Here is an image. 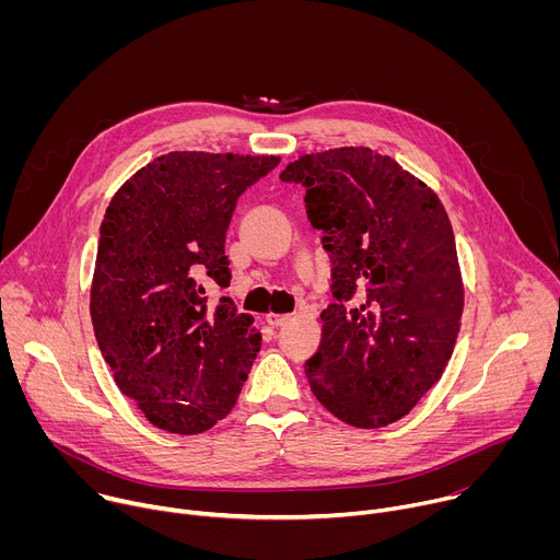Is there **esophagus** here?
Listing matches in <instances>:
<instances>
[{"label":"esophagus","mask_w":560,"mask_h":560,"mask_svg":"<svg viewBox=\"0 0 560 560\" xmlns=\"http://www.w3.org/2000/svg\"><path fill=\"white\" fill-rule=\"evenodd\" d=\"M290 318V314H266V324L270 326V328H279V326H283L285 322Z\"/></svg>","instance_id":"esophagus-1"}]
</instances>
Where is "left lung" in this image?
I'll return each instance as SVG.
<instances>
[{"label": "left lung", "instance_id": "8db88e82", "mask_svg": "<svg viewBox=\"0 0 560 560\" xmlns=\"http://www.w3.org/2000/svg\"><path fill=\"white\" fill-rule=\"evenodd\" d=\"M305 188L332 264L322 346L305 361L326 410L354 428L406 417L441 378L463 314L450 219L439 197L370 148L305 154L279 175Z\"/></svg>", "mask_w": 560, "mask_h": 560}]
</instances>
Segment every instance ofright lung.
Returning a JSON list of instances; mask_svg holds the SVG:
<instances>
[{"label": "right lung", "mask_w": 560, "mask_h": 560, "mask_svg": "<svg viewBox=\"0 0 560 560\" xmlns=\"http://www.w3.org/2000/svg\"><path fill=\"white\" fill-rule=\"evenodd\" d=\"M279 156L168 152L113 197L91 290L100 350L145 419L199 434L230 415L261 348L250 314L225 290V230L236 199Z\"/></svg>", "instance_id": "1"}]
</instances>
